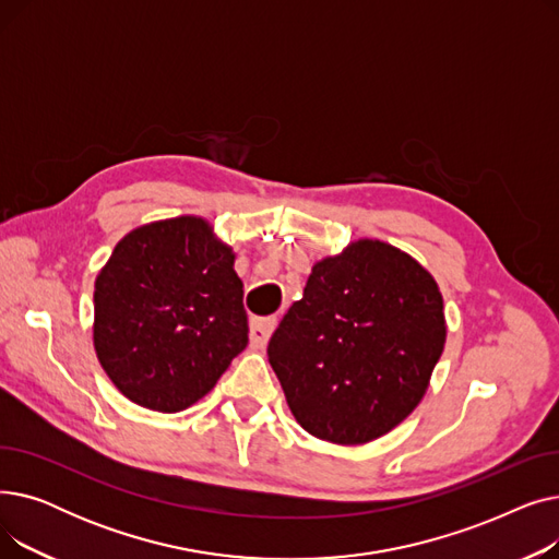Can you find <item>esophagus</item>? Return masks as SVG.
<instances>
[{"instance_id": "esophagus-1", "label": "esophagus", "mask_w": 559, "mask_h": 559, "mask_svg": "<svg viewBox=\"0 0 559 559\" xmlns=\"http://www.w3.org/2000/svg\"><path fill=\"white\" fill-rule=\"evenodd\" d=\"M278 324L276 317H255L249 321V342L253 348H262L270 342L274 329Z\"/></svg>"}]
</instances>
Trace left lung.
I'll return each mask as SVG.
<instances>
[{
    "mask_svg": "<svg viewBox=\"0 0 559 559\" xmlns=\"http://www.w3.org/2000/svg\"><path fill=\"white\" fill-rule=\"evenodd\" d=\"M444 344L432 274L409 253L360 238L312 264L267 356L301 428L356 447L413 415Z\"/></svg>",
    "mask_w": 559,
    "mask_h": 559,
    "instance_id": "1",
    "label": "left lung"
}]
</instances>
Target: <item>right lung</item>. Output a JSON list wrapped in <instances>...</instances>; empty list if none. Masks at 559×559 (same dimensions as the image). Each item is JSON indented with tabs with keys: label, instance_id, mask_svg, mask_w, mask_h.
<instances>
[{
	"label": "right lung",
	"instance_id": "obj_1",
	"mask_svg": "<svg viewBox=\"0 0 559 559\" xmlns=\"http://www.w3.org/2000/svg\"><path fill=\"white\" fill-rule=\"evenodd\" d=\"M235 251L213 224L181 215L142 224L95 278L93 342L129 401L181 413L209 394L249 342Z\"/></svg>",
	"mask_w": 559,
	"mask_h": 559
}]
</instances>
